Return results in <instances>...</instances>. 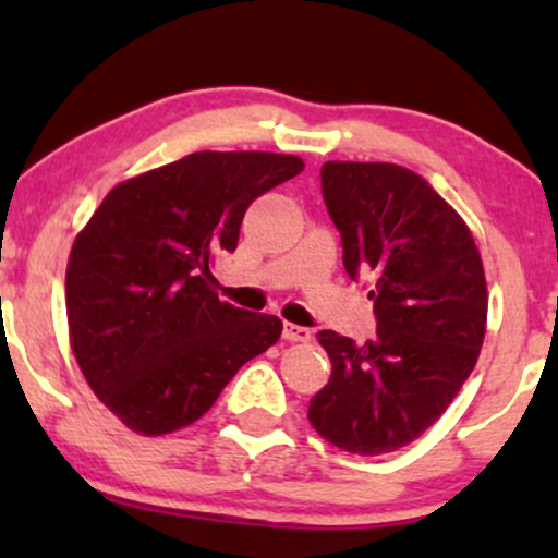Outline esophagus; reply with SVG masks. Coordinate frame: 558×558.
Returning a JSON list of instances; mask_svg holds the SVG:
<instances>
[{
  "instance_id": "1",
  "label": "esophagus",
  "mask_w": 558,
  "mask_h": 558,
  "mask_svg": "<svg viewBox=\"0 0 558 558\" xmlns=\"http://www.w3.org/2000/svg\"><path fill=\"white\" fill-rule=\"evenodd\" d=\"M283 338H286V341H291V343H310L312 341V330L310 328H301V325L286 323Z\"/></svg>"
}]
</instances>
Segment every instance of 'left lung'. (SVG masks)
Listing matches in <instances>:
<instances>
[{"mask_svg":"<svg viewBox=\"0 0 558 558\" xmlns=\"http://www.w3.org/2000/svg\"><path fill=\"white\" fill-rule=\"evenodd\" d=\"M323 196L343 267L369 275L377 338L319 330L332 373L310 422L360 457L399 451L438 422L475 369L488 283L472 230L417 172L393 162H325Z\"/></svg>","mask_w":558,"mask_h":558,"instance_id":"obj_1","label":"left lung"}]
</instances>
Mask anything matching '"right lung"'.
<instances>
[{
  "label": "right lung",
  "mask_w": 558,
  "mask_h": 558,
  "mask_svg": "<svg viewBox=\"0 0 558 558\" xmlns=\"http://www.w3.org/2000/svg\"><path fill=\"white\" fill-rule=\"evenodd\" d=\"M301 170L296 155L194 151L114 185L75 235L70 349L128 430L189 427L278 343V317L220 301L213 262L235 248L248 204Z\"/></svg>",
  "instance_id": "add662e5"
}]
</instances>
